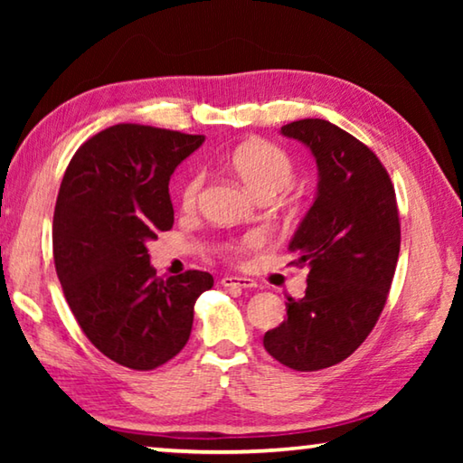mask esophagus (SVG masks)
<instances>
[{"label": "esophagus", "mask_w": 463, "mask_h": 463, "mask_svg": "<svg viewBox=\"0 0 463 463\" xmlns=\"http://www.w3.org/2000/svg\"><path fill=\"white\" fill-rule=\"evenodd\" d=\"M221 284H222L224 288H231V286H234V288H255V286H257L255 279H250V278H237V276H224V278L221 279Z\"/></svg>", "instance_id": "1"}]
</instances>
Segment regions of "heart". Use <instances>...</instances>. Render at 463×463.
<instances>
[{
    "label": "heart",
    "mask_w": 463,
    "mask_h": 463,
    "mask_svg": "<svg viewBox=\"0 0 463 463\" xmlns=\"http://www.w3.org/2000/svg\"><path fill=\"white\" fill-rule=\"evenodd\" d=\"M229 167L242 184H247L260 198L268 200L273 195L288 190L296 179V163L288 151L269 140L253 138L241 143L229 156ZM203 184H206V171H194L185 179L179 194V202L185 213L198 208ZM263 237L260 232H247L239 239H231L222 242V253L231 260L239 261L249 250L261 247Z\"/></svg>",
    "instance_id": "heart-1"
}]
</instances>
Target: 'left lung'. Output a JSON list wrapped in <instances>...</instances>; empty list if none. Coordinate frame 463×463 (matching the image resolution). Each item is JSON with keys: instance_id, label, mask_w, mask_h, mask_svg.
I'll return each instance as SVG.
<instances>
[{"instance_id": "obj_1", "label": "left lung", "mask_w": 463, "mask_h": 463, "mask_svg": "<svg viewBox=\"0 0 463 463\" xmlns=\"http://www.w3.org/2000/svg\"><path fill=\"white\" fill-rule=\"evenodd\" d=\"M310 146L318 165L317 200L298 226L292 265L307 268L300 300L263 336L268 354L296 372L341 364L378 323L401 253L394 184L370 146L335 124L304 118L281 127Z\"/></svg>"}]
</instances>
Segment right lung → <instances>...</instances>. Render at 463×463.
<instances>
[{
    "label": "right lung",
    "instance_id": "right-lung-1",
    "mask_svg": "<svg viewBox=\"0 0 463 463\" xmlns=\"http://www.w3.org/2000/svg\"><path fill=\"white\" fill-rule=\"evenodd\" d=\"M200 135L114 124L77 148L52 218V257L81 331L108 359L155 370L185 347L208 271L163 279L146 241L174 226L169 177Z\"/></svg>",
    "mask_w": 463,
    "mask_h": 463
}]
</instances>
